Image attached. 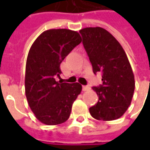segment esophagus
I'll return each instance as SVG.
<instances>
[{"label":"esophagus","mask_w":150,"mask_h":150,"mask_svg":"<svg viewBox=\"0 0 150 150\" xmlns=\"http://www.w3.org/2000/svg\"><path fill=\"white\" fill-rule=\"evenodd\" d=\"M82 88H83V91H87L90 90V87L89 86H83Z\"/></svg>","instance_id":"esophagus-1"}]
</instances>
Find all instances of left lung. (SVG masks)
<instances>
[{
  "mask_svg": "<svg viewBox=\"0 0 150 150\" xmlns=\"http://www.w3.org/2000/svg\"><path fill=\"white\" fill-rule=\"evenodd\" d=\"M79 33L94 74L102 73L103 84L92 88L99 100L89 108L90 114L99 120L118 119L131 104L135 89L128 57L119 42L103 28L87 27Z\"/></svg>",
  "mask_w": 150,
  "mask_h": 150,
  "instance_id": "1",
  "label": "left lung"
}]
</instances>
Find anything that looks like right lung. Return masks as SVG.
<instances>
[{
	"label": "right lung",
	"mask_w": 150,
	"mask_h": 150,
	"mask_svg": "<svg viewBox=\"0 0 150 150\" xmlns=\"http://www.w3.org/2000/svg\"><path fill=\"white\" fill-rule=\"evenodd\" d=\"M82 42L78 32L53 29L43 32L31 46L26 60L25 89L29 106L39 121L55 125L67 120L82 91L79 83L57 82L60 64Z\"/></svg>",
	"instance_id": "add662e5"
}]
</instances>
